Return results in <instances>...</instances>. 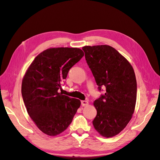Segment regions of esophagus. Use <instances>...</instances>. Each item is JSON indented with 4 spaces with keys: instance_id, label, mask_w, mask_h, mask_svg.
Here are the masks:
<instances>
[{
    "instance_id": "1",
    "label": "esophagus",
    "mask_w": 160,
    "mask_h": 160,
    "mask_svg": "<svg viewBox=\"0 0 160 160\" xmlns=\"http://www.w3.org/2000/svg\"><path fill=\"white\" fill-rule=\"evenodd\" d=\"M81 104H82V106H86L87 105H88L89 103L86 100H82V101H81Z\"/></svg>"
}]
</instances>
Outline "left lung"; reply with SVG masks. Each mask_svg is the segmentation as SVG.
I'll use <instances>...</instances> for the list:
<instances>
[{
  "instance_id": "8db88e82",
  "label": "left lung",
  "mask_w": 160,
  "mask_h": 160,
  "mask_svg": "<svg viewBox=\"0 0 160 160\" xmlns=\"http://www.w3.org/2000/svg\"><path fill=\"white\" fill-rule=\"evenodd\" d=\"M85 58L98 89L106 93L94 102L97 115L92 122L95 130L105 138L121 132L135 110L137 82L129 61L110 46H85Z\"/></svg>"
}]
</instances>
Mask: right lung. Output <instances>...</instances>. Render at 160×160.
Listing matches in <instances>:
<instances>
[{"label": "right lung", "mask_w": 160, "mask_h": 160, "mask_svg": "<svg viewBox=\"0 0 160 160\" xmlns=\"http://www.w3.org/2000/svg\"><path fill=\"white\" fill-rule=\"evenodd\" d=\"M78 48H50L30 64L22 81V96L28 115L40 131L55 136L69 126L80 100L58 92L69 70L83 57Z\"/></svg>", "instance_id": "right-lung-1"}]
</instances>
